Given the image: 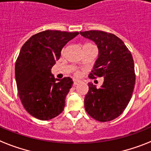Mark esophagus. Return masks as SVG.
I'll return each mask as SVG.
<instances>
[{"label":"esophagus","mask_w":151,"mask_h":151,"mask_svg":"<svg viewBox=\"0 0 151 151\" xmlns=\"http://www.w3.org/2000/svg\"><path fill=\"white\" fill-rule=\"evenodd\" d=\"M80 83H81V81H79V80H73V86L78 85Z\"/></svg>","instance_id":"esophagus-1"}]
</instances>
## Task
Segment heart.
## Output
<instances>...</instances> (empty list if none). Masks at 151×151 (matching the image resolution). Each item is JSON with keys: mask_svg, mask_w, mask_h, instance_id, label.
<instances>
[{"mask_svg": "<svg viewBox=\"0 0 151 151\" xmlns=\"http://www.w3.org/2000/svg\"><path fill=\"white\" fill-rule=\"evenodd\" d=\"M85 46H92V45H91V44H86ZM73 73H74V75H75L76 77H79V76L81 75V72H80L79 70H75Z\"/></svg>", "mask_w": 151, "mask_h": 151, "instance_id": "b5f03b06", "label": "heart"}]
</instances>
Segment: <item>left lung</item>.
Returning a JSON list of instances; mask_svg holds the SVG:
<instances>
[{"label": "left lung", "mask_w": 151, "mask_h": 151, "mask_svg": "<svg viewBox=\"0 0 151 151\" xmlns=\"http://www.w3.org/2000/svg\"><path fill=\"white\" fill-rule=\"evenodd\" d=\"M81 35L95 42L99 50V58L88 77L104 78L100 88L88 83L85 110L99 122H109L123 112L133 95L136 82L133 56L124 42L114 34L91 30L81 32Z\"/></svg>", "instance_id": "1"}]
</instances>
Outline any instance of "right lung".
<instances>
[{"instance_id": "right-lung-1", "label": "right lung", "mask_w": 151, "mask_h": 151, "mask_svg": "<svg viewBox=\"0 0 151 151\" xmlns=\"http://www.w3.org/2000/svg\"><path fill=\"white\" fill-rule=\"evenodd\" d=\"M78 34L46 30L33 35L21 49L15 63L17 89L24 109L33 117L49 120L63 111L73 81L55 79L51 68L63 46Z\"/></svg>"}]
</instances>
